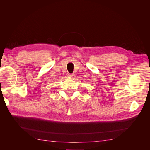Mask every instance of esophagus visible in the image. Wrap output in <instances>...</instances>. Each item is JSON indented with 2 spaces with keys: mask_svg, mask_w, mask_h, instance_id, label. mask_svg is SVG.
<instances>
[{
  "mask_svg": "<svg viewBox=\"0 0 150 150\" xmlns=\"http://www.w3.org/2000/svg\"><path fill=\"white\" fill-rule=\"evenodd\" d=\"M68 76H69V77H70V78H74V77L75 76H74V74H68Z\"/></svg>",
  "mask_w": 150,
  "mask_h": 150,
  "instance_id": "esophagus-1",
  "label": "esophagus"
}]
</instances>
